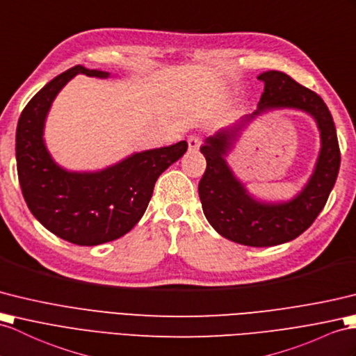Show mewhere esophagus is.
Listing matches in <instances>:
<instances>
[{
  "instance_id": "obj_1",
  "label": "esophagus",
  "mask_w": 356,
  "mask_h": 356,
  "mask_svg": "<svg viewBox=\"0 0 356 356\" xmlns=\"http://www.w3.org/2000/svg\"><path fill=\"white\" fill-rule=\"evenodd\" d=\"M187 143H188V151L195 152L199 149V146H201V138H199V136H190Z\"/></svg>"
}]
</instances>
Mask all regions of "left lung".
Listing matches in <instances>:
<instances>
[{"label": "left lung", "mask_w": 356, "mask_h": 356, "mask_svg": "<svg viewBox=\"0 0 356 356\" xmlns=\"http://www.w3.org/2000/svg\"><path fill=\"white\" fill-rule=\"evenodd\" d=\"M258 80L264 83V92L252 115L205 138L201 152L207 160V169L197 190L207 220L222 237L245 246L264 248L294 240L316 220L335 184L340 169V148L331 111L316 92L280 71L263 72ZM278 108H294L313 115L323 146L314 175L296 197L290 202L263 203L247 192L224 157L250 120Z\"/></svg>", "instance_id": "8db88e82"}]
</instances>
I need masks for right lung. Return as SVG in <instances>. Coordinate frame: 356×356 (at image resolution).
<instances>
[{"label": "right lung", "mask_w": 356, "mask_h": 356, "mask_svg": "<svg viewBox=\"0 0 356 356\" xmlns=\"http://www.w3.org/2000/svg\"><path fill=\"white\" fill-rule=\"evenodd\" d=\"M78 74L110 76L76 65L34 95L16 128V166L25 202L43 227L69 243L97 246L134 228L151 201L155 181L183 157L187 142L134 152L98 172L58 166L47 149L43 128L57 93Z\"/></svg>", "instance_id": "1"}]
</instances>
